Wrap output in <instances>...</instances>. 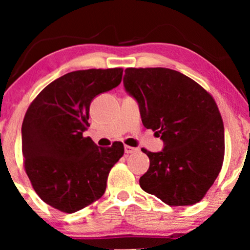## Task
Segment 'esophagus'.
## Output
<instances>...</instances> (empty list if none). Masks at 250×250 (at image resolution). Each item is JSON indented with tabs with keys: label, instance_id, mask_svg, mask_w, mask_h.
<instances>
[{
	"label": "esophagus",
	"instance_id": "34e87169",
	"mask_svg": "<svg viewBox=\"0 0 250 250\" xmlns=\"http://www.w3.org/2000/svg\"><path fill=\"white\" fill-rule=\"evenodd\" d=\"M138 148H133V146H125V153H134L138 151Z\"/></svg>",
	"mask_w": 250,
	"mask_h": 250
}]
</instances>
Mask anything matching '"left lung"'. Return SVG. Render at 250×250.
Returning <instances> with one entry per match:
<instances>
[{"instance_id": "8db88e82", "label": "left lung", "mask_w": 250, "mask_h": 250, "mask_svg": "<svg viewBox=\"0 0 250 250\" xmlns=\"http://www.w3.org/2000/svg\"><path fill=\"white\" fill-rule=\"evenodd\" d=\"M126 91L138 100L145 127L164 141L140 177L143 191L169 206L199 203L221 172L224 125L210 93L168 68H126Z\"/></svg>"}]
</instances>
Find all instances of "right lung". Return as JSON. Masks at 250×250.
Returning a JSON list of instances; mask_svg holds the SVG:
<instances>
[{
  "label": "right lung",
  "mask_w": 250,
  "mask_h": 250,
  "mask_svg": "<svg viewBox=\"0 0 250 250\" xmlns=\"http://www.w3.org/2000/svg\"><path fill=\"white\" fill-rule=\"evenodd\" d=\"M123 68L86 69L57 78L34 99L21 127L23 167L44 203L75 213L104 196L122 142L99 148L83 136L91 101L122 82Z\"/></svg>",
  "instance_id": "add662e5"
}]
</instances>
